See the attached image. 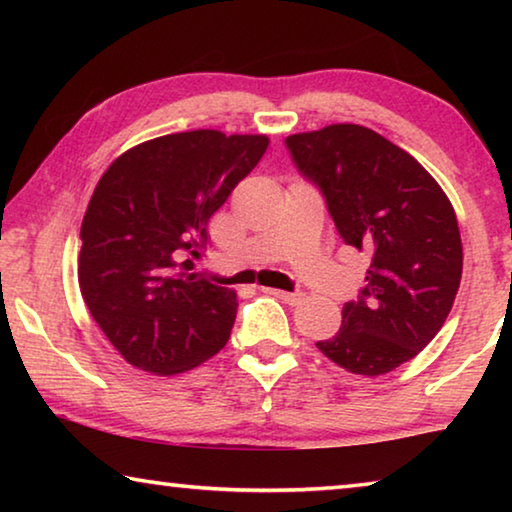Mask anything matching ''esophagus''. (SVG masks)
<instances>
[{
	"instance_id": "1",
	"label": "esophagus",
	"mask_w": 512,
	"mask_h": 512,
	"mask_svg": "<svg viewBox=\"0 0 512 512\" xmlns=\"http://www.w3.org/2000/svg\"><path fill=\"white\" fill-rule=\"evenodd\" d=\"M264 293H268V296H275V298H280L282 302H287V305H291V307H296V305H300L302 300H305V293H300V291H280V289H264Z\"/></svg>"
}]
</instances>
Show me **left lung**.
Wrapping results in <instances>:
<instances>
[{"label": "left lung", "mask_w": 512, "mask_h": 512, "mask_svg": "<svg viewBox=\"0 0 512 512\" xmlns=\"http://www.w3.org/2000/svg\"><path fill=\"white\" fill-rule=\"evenodd\" d=\"M287 146L345 244L370 255L361 298L316 348L352 375H386L418 357L452 311L463 273L454 207L413 155L366 126L296 133Z\"/></svg>", "instance_id": "1"}]
</instances>
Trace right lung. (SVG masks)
<instances>
[{
  "label": "right lung",
  "instance_id": "1",
  "mask_svg": "<svg viewBox=\"0 0 512 512\" xmlns=\"http://www.w3.org/2000/svg\"><path fill=\"white\" fill-rule=\"evenodd\" d=\"M266 135L212 128L162 135L121 153L81 225L79 284L101 332L131 366L169 377L230 339L237 293L192 273L207 223L262 160Z\"/></svg>",
  "mask_w": 512,
  "mask_h": 512
}]
</instances>
